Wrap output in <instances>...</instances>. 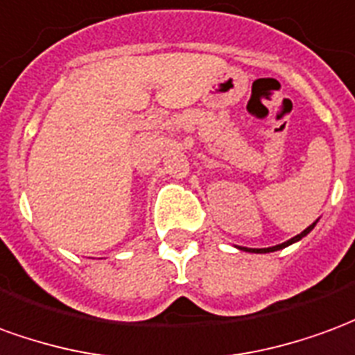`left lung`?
<instances>
[{
  "label": "left lung",
  "mask_w": 355,
  "mask_h": 355,
  "mask_svg": "<svg viewBox=\"0 0 355 355\" xmlns=\"http://www.w3.org/2000/svg\"><path fill=\"white\" fill-rule=\"evenodd\" d=\"M315 223H318V220H315V222L311 223L310 227H306V230H304L302 233H300V235H296V237L288 239V241H286V243H281V245H275V246H268V248H246V246H239V248H241V250H246V252H256V254L275 252V250H281V248H285V246L293 245V243H298V241H300V239H304V237H306V235H308V233H310V231L313 230V227H315Z\"/></svg>",
  "instance_id": "obj_1"
}]
</instances>
